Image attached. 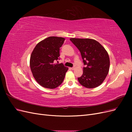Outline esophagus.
I'll return each instance as SVG.
<instances>
[{
	"label": "esophagus",
	"instance_id": "esophagus-1",
	"mask_svg": "<svg viewBox=\"0 0 132 132\" xmlns=\"http://www.w3.org/2000/svg\"><path fill=\"white\" fill-rule=\"evenodd\" d=\"M71 70H74L75 69V68H74L73 67V68H70Z\"/></svg>",
	"mask_w": 132,
	"mask_h": 132
}]
</instances>
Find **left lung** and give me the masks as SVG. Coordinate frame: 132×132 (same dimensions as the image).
<instances>
[{
  "label": "left lung",
  "instance_id": "left-lung-1",
  "mask_svg": "<svg viewBox=\"0 0 132 132\" xmlns=\"http://www.w3.org/2000/svg\"><path fill=\"white\" fill-rule=\"evenodd\" d=\"M70 41L80 52L83 59V74L78 78L81 85L93 89L100 85L109 73L110 61L109 54L100 43L90 38H71Z\"/></svg>",
  "mask_w": 132,
  "mask_h": 132
}]
</instances>
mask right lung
<instances>
[{"mask_svg": "<svg viewBox=\"0 0 132 132\" xmlns=\"http://www.w3.org/2000/svg\"><path fill=\"white\" fill-rule=\"evenodd\" d=\"M63 37L51 36L37 44L32 52L30 65L35 79L41 86L54 89L63 82L68 68L55 64L60 56L59 50L64 42Z\"/></svg>", "mask_w": 132, "mask_h": 132, "instance_id": "obj_1", "label": "right lung"}]
</instances>
